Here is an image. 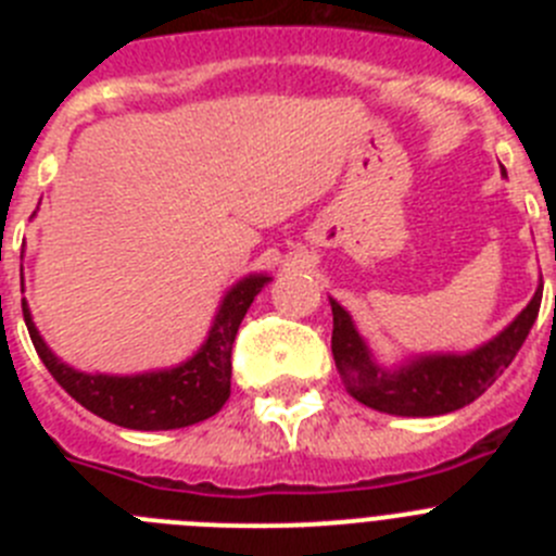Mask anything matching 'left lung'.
Returning <instances> with one entry per match:
<instances>
[{
    "label": "left lung",
    "mask_w": 556,
    "mask_h": 556,
    "mask_svg": "<svg viewBox=\"0 0 556 556\" xmlns=\"http://www.w3.org/2000/svg\"><path fill=\"white\" fill-rule=\"evenodd\" d=\"M543 287H538L527 308L493 339L465 353H415V356L381 365L358 333L351 312L328 298L333 314L331 353L339 378L358 404L395 417H437L473 404L495 378L513 365L515 353L527 342L540 312Z\"/></svg>",
    "instance_id": "8db88e82"
}]
</instances>
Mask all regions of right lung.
Segmentation results:
<instances>
[{"mask_svg": "<svg viewBox=\"0 0 556 556\" xmlns=\"http://www.w3.org/2000/svg\"><path fill=\"white\" fill-rule=\"evenodd\" d=\"M269 281L273 278L267 273H250L239 278L223 294L208 337L198 351L175 367L132 372V376L75 370L43 342L27 301H22V308L38 356L77 404L122 429L169 431L208 420L223 409L230 397V351H233L236 331L242 326L255 294Z\"/></svg>", "mask_w": 556, "mask_h": 556, "instance_id": "right-lung-1", "label": "right lung"}]
</instances>
